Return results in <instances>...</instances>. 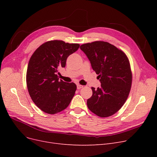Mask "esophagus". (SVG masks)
Listing matches in <instances>:
<instances>
[{
  "label": "esophagus",
  "instance_id": "1",
  "mask_svg": "<svg viewBox=\"0 0 157 157\" xmlns=\"http://www.w3.org/2000/svg\"><path fill=\"white\" fill-rule=\"evenodd\" d=\"M83 87V86H82L81 85H77V88L78 89H81V88H82Z\"/></svg>",
  "mask_w": 157,
  "mask_h": 157
}]
</instances>
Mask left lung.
I'll return each mask as SVG.
<instances>
[{"instance_id": "8db88e82", "label": "left lung", "mask_w": 157, "mask_h": 157, "mask_svg": "<svg viewBox=\"0 0 157 157\" xmlns=\"http://www.w3.org/2000/svg\"><path fill=\"white\" fill-rule=\"evenodd\" d=\"M80 49L101 83L97 89L92 87L88 108L100 117H110L120 110L130 92L132 72L128 58L117 47L104 41L82 44Z\"/></svg>"}]
</instances>
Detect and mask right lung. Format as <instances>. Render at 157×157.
Here are the masks:
<instances>
[{
	"mask_svg": "<svg viewBox=\"0 0 157 157\" xmlns=\"http://www.w3.org/2000/svg\"><path fill=\"white\" fill-rule=\"evenodd\" d=\"M79 47V44L51 40L40 46L30 57L27 71L28 91L43 112L53 114L63 111L75 94L76 85L59 80L56 72L65 67L67 57Z\"/></svg>",
	"mask_w": 157,
	"mask_h": 157,
	"instance_id": "obj_1",
	"label": "right lung"
}]
</instances>
